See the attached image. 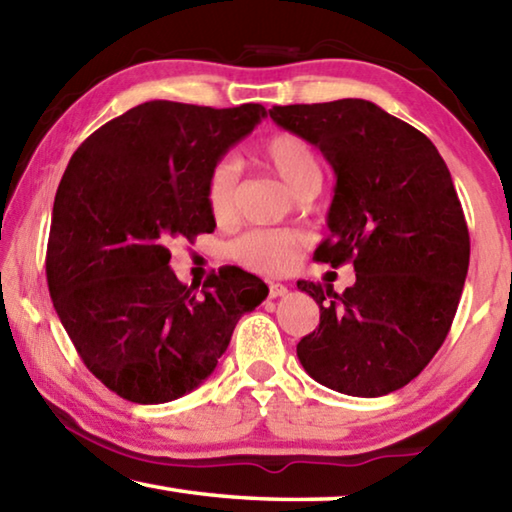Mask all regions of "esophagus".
Segmentation results:
<instances>
[{
    "mask_svg": "<svg viewBox=\"0 0 512 512\" xmlns=\"http://www.w3.org/2000/svg\"><path fill=\"white\" fill-rule=\"evenodd\" d=\"M287 293H289V289L284 287V284L268 282V296H271V298H282V296H287Z\"/></svg>",
    "mask_w": 512,
    "mask_h": 512,
    "instance_id": "1",
    "label": "esophagus"
}]
</instances>
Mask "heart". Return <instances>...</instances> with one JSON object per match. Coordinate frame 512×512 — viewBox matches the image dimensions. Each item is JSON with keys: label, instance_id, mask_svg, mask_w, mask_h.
I'll list each match as a JSON object with an SVG mask.
<instances>
[{"label": "heart", "instance_id": "b5f03b06", "mask_svg": "<svg viewBox=\"0 0 512 512\" xmlns=\"http://www.w3.org/2000/svg\"><path fill=\"white\" fill-rule=\"evenodd\" d=\"M257 160L275 173L298 198L314 196L323 183V167L305 137L289 131H277L259 144ZM207 207L216 223H230L237 216L239 169L232 160H219L210 171L205 187ZM307 239L298 230L257 228L232 241L228 253L253 271L264 275H282L296 266Z\"/></svg>", "mask_w": 512, "mask_h": 512}]
</instances>
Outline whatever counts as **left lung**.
Masks as SVG:
<instances>
[{"label":"left lung","instance_id":"obj_1","mask_svg":"<svg viewBox=\"0 0 512 512\" xmlns=\"http://www.w3.org/2000/svg\"><path fill=\"white\" fill-rule=\"evenodd\" d=\"M271 119L314 144L334 167L329 235L314 259L352 262L343 293L298 282L320 323L298 343L318 384L354 397L388 395L427 368L445 343L470 266V232L436 146L363 99L273 106Z\"/></svg>","mask_w":512,"mask_h":512}]
</instances>
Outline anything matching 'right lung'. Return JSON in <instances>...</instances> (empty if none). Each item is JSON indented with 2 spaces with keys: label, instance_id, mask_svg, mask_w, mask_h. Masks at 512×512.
<instances>
[{
  "label": "right lung",
  "instance_id": "right-lung-1",
  "mask_svg": "<svg viewBox=\"0 0 512 512\" xmlns=\"http://www.w3.org/2000/svg\"><path fill=\"white\" fill-rule=\"evenodd\" d=\"M266 117L237 108L146 101L94 131L60 180L47 244L54 309L85 366L112 393L164 404L212 375L235 325L268 296L225 266L187 287L169 244L216 228L210 171Z\"/></svg>",
  "mask_w": 512,
  "mask_h": 512
}]
</instances>
